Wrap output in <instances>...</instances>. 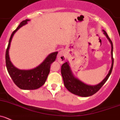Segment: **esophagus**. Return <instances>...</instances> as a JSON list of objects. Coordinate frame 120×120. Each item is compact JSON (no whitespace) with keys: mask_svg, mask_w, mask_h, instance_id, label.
<instances>
[{"mask_svg":"<svg viewBox=\"0 0 120 120\" xmlns=\"http://www.w3.org/2000/svg\"><path fill=\"white\" fill-rule=\"evenodd\" d=\"M66 59V52L64 50H62L59 51L57 55V60L60 63L62 64L65 61Z\"/></svg>","mask_w":120,"mask_h":120,"instance_id":"34e87169","label":"esophagus"}]
</instances>
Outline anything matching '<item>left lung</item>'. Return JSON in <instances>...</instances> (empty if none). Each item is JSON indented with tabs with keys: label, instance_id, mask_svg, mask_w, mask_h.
<instances>
[{
	"label": "left lung",
	"instance_id": "obj_1",
	"mask_svg": "<svg viewBox=\"0 0 120 120\" xmlns=\"http://www.w3.org/2000/svg\"><path fill=\"white\" fill-rule=\"evenodd\" d=\"M104 32V34L106 36L109 42L111 45V59L112 64L109 71L106 77L101 82L97 84L96 85H89L85 83L82 82L81 80H79L77 78L75 77L72 71H71L70 67L69 66V62H66L61 66V73L62 75L63 79L64 85L66 88V89L72 94L83 97H90L93 95L94 94L97 93L102 86L104 85V83L107 82L108 78L110 76L112 70L113 64H114V59H113V44L111 40L108 37V34L105 31L102 30Z\"/></svg>",
	"mask_w": 120,
	"mask_h": 120
}]
</instances>
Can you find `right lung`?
Instances as JSON below:
<instances>
[{"instance_id":"right-lung-1","label":"right lung","mask_w":120,"mask_h":120,"mask_svg":"<svg viewBox=\"0 0 120 120\" xmlns=\"http://www.w3.org/2000/svg\"><path fill=\"white\" fill-rule=\"evenodd\" d=\"M30 19H26L20 23L10 37L8 45L6 51V66L8 71L15 84L20 89L23 90H34L42 86L47 80L50 73V66L56 59L58 52H54L47 56L45 60L36 68L30 70H21L13 65L10 60L9 50L11 42L15 32L22 26L27 24Z\"/></svg>"}]
</instances>
